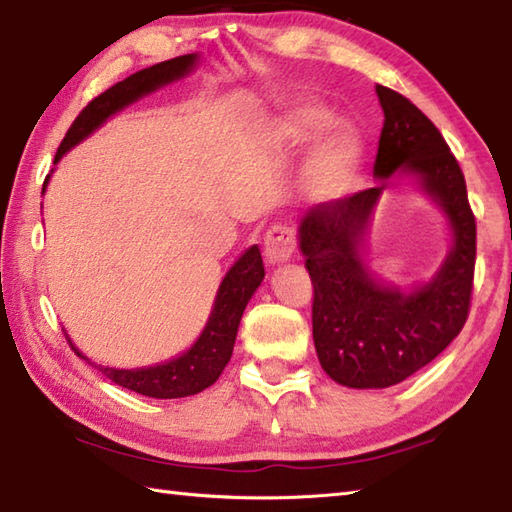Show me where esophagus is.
<instances>
[{
    "instance_id": "esophagus-1",
    "label": "esophagus",
    "mask_w": 512,
    "mask_h": 512,
    "mask_svg": "<svg viewBox=\"0 0 512 512\" xmlns=\"http://www.w3.org/2000/svg\"><path fill=\"white\" fill-rule=\"evenodd\" d=\"M297 250V237L295 230L290 226L277 224L266 233L264 237V253L268 264H282L288 262Z\"/></svg>"
}]
</instances>
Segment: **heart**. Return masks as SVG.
Wrapping results in <instances>:
<instances>
[{
	"mask_svg": "<svg viewBox=\"0 0 512 512\" xmlns=\"http://www.w3.org/2000/svg\"><path fill=\"white\" fill-rule=\"evenodd\" d=\"M333 115L324 108L304 106L282 122V133L293 146L315 139L330 124ZM362 139L346 124L330 126L310 150L302 173V188L310 199L328 202L342 197L357 179L362 166Z\"/></svg>",
	"mask_w": 512,
	"mask_h": 512,
	"instance_id": "b5f03b06",
	"label": "heart"
}]
</instances>
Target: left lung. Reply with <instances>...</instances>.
<instances>
[{"label": "left lung", "mask_w": 512, "mask_h": 512, "mask_svg": "<svg viewBox=\"0 0 512 512\" xmlns=\"http://www.w3.org/2000/svg\"><path fill=\"white\" fill-rule=\"evenodd\" d=\"M384 128L373 173L379 182L317 204L299 222V248L313 282L319 364L348 388H388L433 362L464 328L475 277L477 226L466 179L437 126L410 99L375 86ZM406 172L443 206L454 248L436 277L410 294L377 283L363 235L387 179Z\"/></svg>", "instance_id": "1"}]
</instances>
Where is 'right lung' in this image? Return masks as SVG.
Segmentation results:
<instances>
[{"label": "right lung", "instance_id": "add662e5", "mask_svg": "<svg viewBox=\"0 0 512 512\" xmlns=\"http://www.w3.org/2000/svg\"><path fill=\"white\" fill-rule=\"evenodd\" d=\"M195 62H197L195 53L168 59V62L139 70V73L126 77L124 82H117L115 86L104 90V93L95 97L93 102H90L82 113L75 117V122L70 124L66 137L57 148L55 164L62 159V155L68 153L70 148L77 146L82 139H86L90 133H93V130L102 126L110 115H115L117 110L137 102L139 97L153 93V90L175 82V79H182L195 68ZM46 184H48V177L44 186ZM262 279H264L262 253H259L257 246H250L246 253L233 264V268L228 270L224 282L219 284L213 313L208 317V324L202 330V335H199L197 342L190 346L184 355L170 359V362H164V364L148 366V368H133V370H119V368H108V366H97V364L93 366L99 370V373L106 375L110 382H115L117 386H124L128 390H135V393L146 395V397L177 399V397L202 393L204 388L213 386L217 382V377L222 375V370L230 362L244 308L248 304V299L253 297L257 286L262 284ZM68 344L73 346V350L79 357L88 359L79 353L70 339Z\"/></svg>", "mask_w": 512, "mask_h": 512}]
</instances>
